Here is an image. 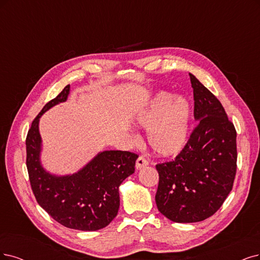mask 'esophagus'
<instances>
[{
  "mask_svg": "<svg viewBox=\"0 0 260 260\" xmlns=\"http://www.w3.org/2000/svg\"><path fill=\"white\" fill-rule=\"evenodd\" d=\"M149 165V160L147 158H145L143 156H139L136 160V168L137 169H141L142 167H146Z\"/></svg>",
  "mask_w": 260,
  "mask_h": 260,
  "instance_id": "34e87169",
  "label": "esophagus"
}]
</instances>
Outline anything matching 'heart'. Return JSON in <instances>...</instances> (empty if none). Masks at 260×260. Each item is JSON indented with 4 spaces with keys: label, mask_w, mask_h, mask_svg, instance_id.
<instances>
[{
    "label": "heart",
    "mask_w": 260,
    "mask_h": 260,
    "mask_svg": "<svg viewBox=\"0 0 260 260\" xmlns=\"http://www.w3.org/2000/svg\"><path fill=\"white\" fill-rule=\"evenodd\" d=\"M190 119L186 100L172 99V95L156 94L137 117V124L148 129L147 139L156 154L169 156L179 153L185 146Z\"/></svg>",
    "instance_id": "heart-1"
}]
</instances>
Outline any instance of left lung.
<instances>
[{"label":"left lung","instance_id":"obj_1","mask_svg":"<svg viewBox=\"0 0 260 260\" xmlns=\"http://www.w3.org/2000/svg\"><path fill=\"white\" fill-rule=\"evenodd\" d=\"M197 124L175 159L157 164L159 212L176 223L212 216L232 191L237 172V132L216 96L189 74Z\"/></svg>","mask_w":260,"mask_h":260}]
</instances>
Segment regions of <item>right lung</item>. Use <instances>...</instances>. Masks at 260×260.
<instances>
[{
	"label": "right lung",
	"mask_w": 260,
	"mask_h": 260,
	"mask_svg": "<svg viewBox=\"0 0 260 260\" xmlns=\"http://www.w3.org/2000/svg\"><path fill=\"white\" fill-rule=\"evenodd\" d=\"M70 84L48 102L27 132L26 168L33 194L46 212L61 225L78 230H99L111 223L120 207L119 186L135 172L138 154L128 151H104L73 176L55 177L40 162L38 121L52 106L65 102Z\"/></svg>",
	"instance_id": "1"
}]
</instances>
